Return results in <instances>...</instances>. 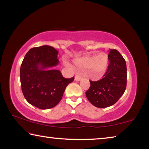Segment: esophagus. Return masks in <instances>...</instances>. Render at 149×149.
<instances>
[{"instance_id": "obj_1", "label": "esophagus", "mask_w": 149, "mask_h": 149, "mask_svg": "<svg viewBox=\"0 0 149 149\" xmlns=\"http://www.w3.org/2000/svg\"><path fill=\"white\" fill-rule=\"evenodd\" d=\"M82 79V77L79 76V75H76L75 76V81H81Z\"/></svg>"}]
</instances>
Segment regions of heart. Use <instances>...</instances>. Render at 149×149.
Wrapping results in <instances>:
<instances>
[{
	"mask_svg": "<svg viewBox=\"0 0 149 149\" xmlns=\"http://www.w3.org/2000/svg\"><path fill=\"white\" fill-rule=\"evenodd\" d=\"M75 64L82 68H90L95 75L98 77L104 74L109 63V58L106 53H100L97 55H90L75 60Z\"/></svg>",
	"mask_w": 149,
	"mask_h": 149,
	"instance_id": "1",
	"label": "heart"
}]
</instances>
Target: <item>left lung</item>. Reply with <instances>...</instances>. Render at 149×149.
<instances>
[{"label":"left lung","mask_w":149,"mask_h":149,"mask_svg":"<svg viewBox=\"0 0 149 149\" xmlns=\"http://www.w3.org/2000/svg\"><path fill=\"white\" fill-rule=\"evenodd\" d=\"M109 64L104 77L97 81H90L91 86L85 92L89 101L97 108L114 104L125 92L127 84L125 60L116 49L108 54Z\"/></svg>","instance_id":"8db88e82"}]
</instances>
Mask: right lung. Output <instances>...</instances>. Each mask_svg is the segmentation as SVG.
<instances>
[{
	"label": "right lung",
	"mask_w": 149,
	"mask_h": 149,
	"mask_svg": "<svg viewBox=\"0 0 149 149\" xmlns=\"http://www.w3.org/2000/svg\"><path fill=\"white\" fill-rule=\"evenodd\" d=\"M58 52L49 45L32 48L20 68L22 93L29 104L39 109H49L58 104L67 85L74 77L66 79L53 67L59 64Z\"/></svg>",
	"instance_id": "right-lung-1"
}]
</instances>
